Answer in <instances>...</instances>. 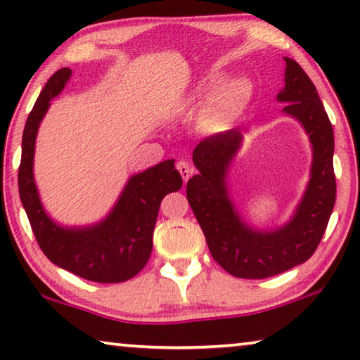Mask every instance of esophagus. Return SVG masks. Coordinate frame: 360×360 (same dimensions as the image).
Wrapping results in <instances>:
<instances>
[{"instance_id": "obj_1", "label": "esophagus", "mask_w": 360, "mask_h": 360, "mask_svg": "<svg viewBox=\"0 0 360 360\" xmlns=\"http://www.w3.org/2000/svg\"><path fill=\"white\" fill-rule=\"evenodd\" d=\"M176 168H178L181 178H182V181H184V182H187L188 178H191L192 173H193V169L191 168V165H188V163L184 162V160H181V162L176 163Z\"/></svg>"}]
</instances>
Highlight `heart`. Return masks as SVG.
I'll use <instances>...</instances> for the list:
<instances>
[{"label": "heart", "instance_id": "obj_1", "mask_svg": "<svg viewBox=\"0 0 360 360\" xmlns=\"http://www.w3.org/2000/svg\"><path fill=\"white\" fill-rule=\"evenodd\" d=\"M212 96L208 122L214 127H225L233 122L238 115L245 111L252 96V85L245 77H233L222 82L217 87V82H210L198 89L195 98L205 100Z\"/></svg>", "mask_w": 360, "mask_h": 360}]
</instances>
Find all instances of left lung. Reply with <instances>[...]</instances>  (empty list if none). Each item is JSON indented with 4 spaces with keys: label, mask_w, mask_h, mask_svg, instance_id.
<instances>
[{
    "label": "left lung",
    "mask_w": 360,
    "mask_h": 360,
    "mask_svg": "<svg viewBox=\"0 0 360 360\" xmlns=\"http://www.w3.org/2000/svg\"><path fill=\"white\" fill-rule=\"evenodd\" d=\"M285 87L278 100L302 122L313 144L311 179L292 221L275 231H255L233 210L225 173L241 143L238 130L205 138L193 149L198 174L187 182V200L210 252L231 276L264 279L307 262L324 236L337 197L333 129L314 84L295 60L285 57Z\"/></svg>",
    "instance_id": "8db88e82"
}]
</instances>
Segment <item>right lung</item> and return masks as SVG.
I'll return each mask as SVG.
<instances>
[{
    "label": "right lung",
    "mask_w": 360,
    "mask_h": 360,
    "mask_svg": "<svg viewBox=\"0 0 360 360\" xmlns=\"http://www.w3.org/2000/svg\"><path fill=\"white\" fill-rule=\"evenodd\" d=\"M71 76L70 68L53 72L30 112L22 136L19 193L30 225L46 257L76 276L95 283H124L136 276L152 252V235L163 197L182 187L174 160H165L130 178L115 208L89 229H63L42 210L33 179L34 139L51 100Z\"/></svg>",
    "instance_id": "add662e5"
}]
</instances>
